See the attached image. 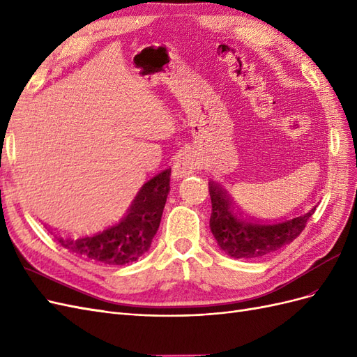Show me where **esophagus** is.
Listing matches in <instances>:
<instances>
[{
	"label": "esophagus",
	"instance_id": "1",
	"mask_svg": "<svg viewBox=\"0 0 357 357\" xmlns=\"http://www.w3.org/2000/svg\"><path fill=\"white\" fill-rule=\"evenodd\" d=\"M194 162L191 158H188V157H182V158H179L178 162L175 163V166H174V172H172V174H174V178L175 179H179V178H185V176H190L192 172H194Z\"/></svg>",
	"mask_w": 357,
	"mask_h": 357
}]
</instances>
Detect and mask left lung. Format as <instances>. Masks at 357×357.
I'll return each mask as SVG.
<instances>
[{"label":"left lung","mask_w":357,"mask_h":357,"mask_svg":"<svg viewBox=\"0 0 357 357\" xmlns=\"http://www.w3.org/2000/svg\"><path fill=\"white\" fill-rule=\"evenodd\" d=\"M209 194L212 200L211 231L221 250L237 259L261 258L289 245L303 233L317 208L316 204L307 213L282 218L279 221H259L236 211L233 199L220 183L211 181Z\"/></svg>","instance_id":"8db88e82"}]
</instances>
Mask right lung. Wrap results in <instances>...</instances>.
Segmentation results:
<instances>
[{
    "instance_id": "obj_1",
    "label": "right lung",
    "mask_w": 357,
    "mask_h": 357,
    "mask_svg": "<svg viewBox=\"0 0 357 357\" xmlns=\"http://www.w3.org/2000/svg\"><path fill=\"white\" fill-rule=\"evenodd\" d=\"M169 190L170 169H166L144 183L120 221L78 238L52 234L65 249L78 257L108 266H124L142 257L151 246Z\"/></svg>"
}]
</instances>
